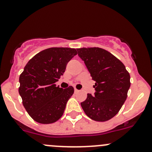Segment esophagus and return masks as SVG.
<instances>
[{
	"instance_id": "34e87169",
	"label": "esophagus",
	"mask_w": 152,
	"mask_h": 152,
	"mask_svg": "<svg viewBox=\"0 0 152 152\" xmlns=\"http://www.w3.org/2000/svg\"><path fill=\"white\" fill-rule=\"evenodd\" d=\"M74 91H75V93H77V92H79V90H77L76 88H74Z\"/></svg>"
}]
</instances>
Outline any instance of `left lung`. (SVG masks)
<instances>
[{"mask_svg":"<svg viewBox=\"0 0 152 152\" xmlns=\"http://www.w3.org/2000/svg\"><path fill=\"white\" fill-rule=\"evenodd\" d=\"M76 50L96 82L94 95L88 93L81 106L90 118L107 121L118 113L126 99L129 73L118 59L104 49L94 47Z\"/></svg>","mask_w":152,"mask_h":152,"instance_id":"1","label":"left lung"}]
</instances>
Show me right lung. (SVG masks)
<instances>
[{
    "mask_svg": "<svg viewBox=\"0 0 152 152\" xmlns=\"http://www.w3.org/2000/svg\"><path fill=\"white\" fill-rule=\"evenodd\" d=\"M77 54L70 48H50L42 50L26 64L19 78V93L29 115L39 124H52L63 115L74 89L56 86L67 62Z\"/></svg>",
    "mask_w": 152,
    "mask_h": 152,
    "instance_id": "right-lung-1",
    "label": "right lung"
}]
</instances>
